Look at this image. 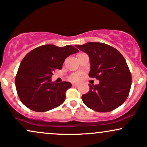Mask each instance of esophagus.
<instances>
[{"mask_svg": "<svg viewBox=\"0 0 147 147\" xmlns=\"http://www.w3.org/2000/svg\"><path fill=\"white\" fill-rule=\"evenodd\" d=\"M73 86H76V87H78V86H79V84H76V83H74Z\"/></svg>", "mask_w": 147, "mask_h": 147, "instance_id": "1", "label": "esophagus"}]
</instances>
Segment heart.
<instances>
[{
	"instance_id": "b5f03b06",
	"label": "heart",
	"mask_w": 147,
	"mask_h": 147,
	"mask_svg": "<svg viewBox=\"0 0 147 147\" xmlns=\"http://www.w3.org/2000/svg\"><path fill=\"white\" fill-rule=\"evenodd\" d=\"M80 79V75L79 74H74L71 77V80L73 81H78Z\"/></svg>"
}]
</instances>
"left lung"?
<instances>
[{
  "label": "left lung",
  "mask_w": 147,
  "mask_h": 147,
  "mask_svg": "<svg viewBox=\"0 0 147 147\" xmlns=\"http://www.w3.org/2000/svg\"><path fill=\"white\" fill-rule=\"evenodd\" d=\"M89 57L88 76L99 80L91 85L89 91L82 96L88 108L99 112H107L122 105L129 95L131 76L123 55L113 47L99 42L76 45Z\"/></svg>",
  "instance_id": "8db88e82"
}]
</instances>
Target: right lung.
Masks as SVG:
<instances>
[{
    "mask_svg": "<svg viewBox=\"0 0 147 147\" xmlns=\"http://www.w3.org/2000/svg\"><path fill=\"white\" fill-rule=\"evenodd\" d=\"M77 52L78 50L71 45L60 48L52 44L28 52L16 77V90L22 104L36 112H46L61 106L71 84L52 82V76L54 69H62L66 58Z\"/></svg>",
    "mask_w": 147,
    "mask_h": 147,
    "instance_id": "1",
    "label": "right lung"
}]
</instances>
